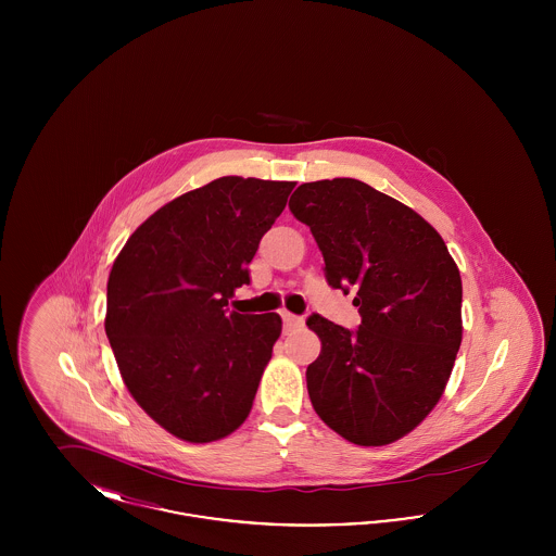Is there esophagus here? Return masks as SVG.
Masks as SVG:
<instances>
[{"label":"esophagus","instance_id":"obj_1","mask_svg":"<svg viewBox=\"0 0 556 556\" xmlns=\"http://www.w3.org/2000/svg\"><path fill=\"white\" fill-rule=\"evenodd\" d=\"M281 318H283V329H286V331L298 329V327H302V323H304V318L295 317V315H291V313H281Z\"/></svg>","mask_w":556,"mask_h":556}]
</instances>
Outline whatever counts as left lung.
Wrapping results in <instances>:
<instances>
[{
    "label": "left lung",
    "mask_w": 556,
    "mask_h": 556,
    "mask_svg": "<svg viewBox=\"0 0 556 556\" xmlns=\"http://www.w3.org/2000/svg\"><path fill=\"white\" fill-rule=\"evenodd\" d=\"M290 211L311 227L327 283L354 291L361 325L306 320L320 354L306 369L318 417L358 446L413 431L444 394L463 340V283L421 214L356 181L302 184Z\"/></svg>",
    "instance_id": "1"
}]
</instances>
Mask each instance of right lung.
I'll list each match as a JSON object with an SVG mask.
<instances>
[{
  "mask_svg": "<svg viewBox=\"0 0 556 556\" xmlns=\"http://www.w3.org/2000/svg\"><path fill=\"white\" fill-rule=\"evenodd\" d=\"M293 181L220 177L141 223L108 277L106 336L135 402L168 433L206 444L252 410L281 317L229 313Z\"/></svg>",
  "mask_w": 556,
  "mask_h": 556,
  "instance_id": "obj_1",
  "label": "right lung"
}]
</instances>
